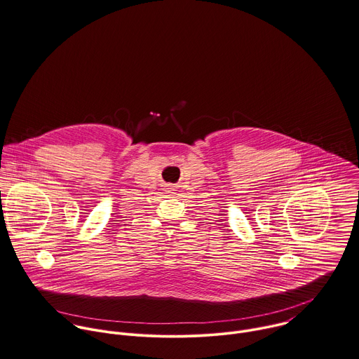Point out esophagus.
Listing matches in <instances>:
<instances>
[{
  "instance_id": "34e87169",
  "label": "esophagus",
  "mask_w": 359,
  "mask_h": 359,
  "mask_svg": "<svg viewBox=\"0 0 359 359\" xmlns=\"http://www.w3.org/2000/svg\"><path fill=\"white\" fill-rule=\"evenodd\" d=\"M165 187H166V190H165L166 193H172V191H173V189H172V184H166Z\"/></svg>"
}]
</instances>
